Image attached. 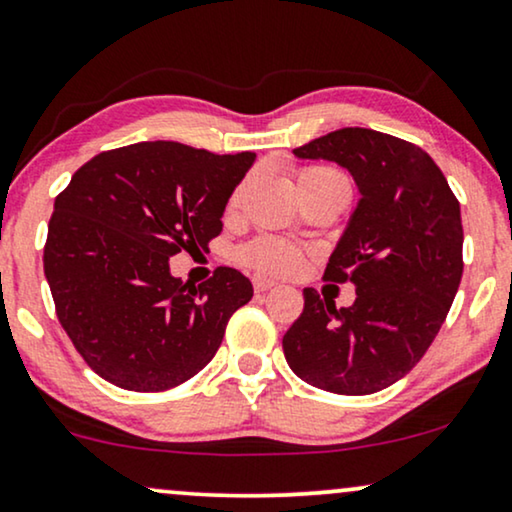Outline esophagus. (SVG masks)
Listing matches in <instances>:
<instances>
[{
    "mask_svg": "<svg viewBox=\"0 0 512 512\" xmlns=\"http://www.w3.org/2000/svg\"><path fill=\"white\" fill-rule=\"evenodd\" d=\"M275 287V280H270V277H263V275H256L254 277V289L256 294H263V291H268Z\"/></svg>",
    "mask_w": 512,
    "mask_h": 512,
    "instance_id": "obj_1",
    "label": "esophagus"
}]
</instances>
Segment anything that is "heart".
<instances>
[{
	"label": "heart",
	"mask_w": 512,
	"mask_h": 512,
	"mask_svg": "<svg viewBox=\"0 0 512 512\" xmlns=\"http://www.w3.org/2000/svg\"><path fill=\"white\" fill-rule=\"evenodd\" d=\"M324 176H336V171L303 169L301 174H298V185ZM244 188H247V183H240L232 190V195L228 199V209H235L237 204H240ZM240 258L247 265H251V268L261 272H270V275H289V272H294L298 265H301L303 254L301 249L294 247L291 242L280 240V237H256V240H251L240 249Z\"/></svg>",
	"instance_id": "1"
}]
</instances>
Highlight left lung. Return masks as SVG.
<instances>
[{
	"label": "left lung",
	"instance_id": "left-lung-1",
	"mask_svg": "<svg viewBox=\"0 0 512 512\" xmlns=\"http://www.w3.org/2000/svg\"><path fill=\"white\" fill-rule=\"evenodd\" d=\"M294 155L343 167L360 202L324 272V280L353 284L355 303L336 308L303 289L305 308L282 338L284 357L315 388L378 393L416 367L459 291L461 207L428 152L381 131L348 126Z\"/></svg>",
	"mask_w": 512,
	"mask_h": 512
}]
</instances>
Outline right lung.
Instances as JSON below:
<instances>
[{
    "label": "right lung",
    "mask_w": 512,
    "mask_h": 512,
    "mask_svg": "<svg viewBox=\"0 0 512 512\" xmlns=\"http://www.w3.org/2000/svg\"><path fill=\"white\" fill-rule=\"evenodd\" d=\"M254 162V152L145 141L96 155L56 197L46 282L70 341L112 386L169 390L214 360L254 287L232 268L195 287L171 275L169 258L221 235L225 204Z\"/></svg>",
    "instance_id": "right-lung-1"
}]
</instances>
